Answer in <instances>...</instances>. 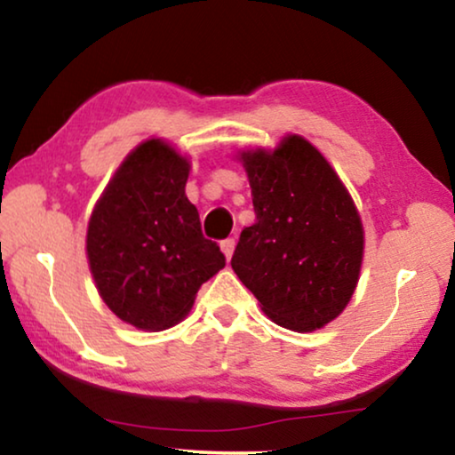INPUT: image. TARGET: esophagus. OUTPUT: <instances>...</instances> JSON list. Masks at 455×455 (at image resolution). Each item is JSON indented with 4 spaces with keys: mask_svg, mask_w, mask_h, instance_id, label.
I'll return each mask as SVG.
<instances>
[{
    "mask_svg": "<svg viewBox=\"0 0 455 455\" xmlns=\"http://www.w3.org/2000/svg\"><path fill=\"white\" fill-rule=\"evenodd\" d=\"M220 249H222V253H225V258L227 259H230L233 258V251H235V239H225L220 243Z\"/></svg>",
    "mask_w": 455,
    "mask_h": 455,
    "instance_id": "1",
    "label": "esophagus"
}]
</instances>
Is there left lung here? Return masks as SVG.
I'll return each mask as SVG.
<instances>
[{
    "mask_svg": "<svg viewBox=\"0 0 455 455\" xmlns=\"http://www.w3.org/2000/svg\"><path fill=\"white\" fill-rule=\"evenodd\" d=\"M255 222L230 266L274 323L313 331L336 319L361 274L364 230L348 189L303 136L239 152Z\"/></svg>",
    "mask_w": 455,
    "mask_h": 455,
    "instance_id": "left-lung-1",
    "label": "left lung"
}]
</instances>
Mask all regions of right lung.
<instances>
[{"mask_svg":"<svg viewBox=\"0 0 455 455\" xmlns=\"http://www.w3.org/2000/svg\"><path fill=\"white\" fill-rule=\"evenodd\" d=\"M189 169L169 142L146 140L124 158L88 220L86 258L100 299L138 330L181 322L200 286L227 264L185 196Z\"/></svg>","mask_w":455,"mask_h":455,"instance_id":"1","label":"right lung"}]
</instances>
